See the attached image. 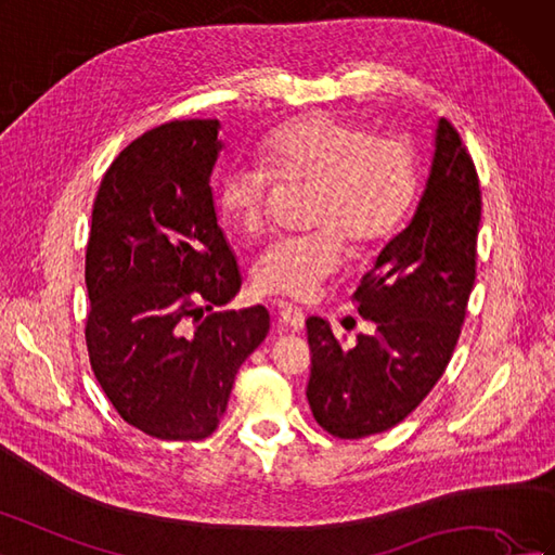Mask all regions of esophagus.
Listing matches in <instances>:
<instances>
[{"label": "esophagus", "instance_id": "34e87169", "mask_svg": "<svg viewBox=\"0 0 555 555\" xmlns=\"http://www.w3.org/2000/svg\"><path fill=\"white\" fill-rule=\"evenodd\" d=\"M278 324H280V326H287V328H292V332H304V326H306V314H304L301 310H298V308H292V306H284V304H280Z\"/></svg>", "mask_w": 555, "mask_h": 555}]
</instances>
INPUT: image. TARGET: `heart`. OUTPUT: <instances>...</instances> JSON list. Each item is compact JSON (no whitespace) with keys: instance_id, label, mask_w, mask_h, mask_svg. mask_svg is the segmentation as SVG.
Here are the masks:
<instances>
[{"instance_id":"obj_1","label":"heart","mask_w":555,"mask_h":555,"mask_svg":"<svg viewBox=\"0 0 555 555\" xmlns=\"http://www.w3.org/2000/svg\"><path fill=\"white\" fill-rule=\"evenodd\" d=\"M274 170L241 163L219 189V209L245 237H259L268 221L275 177L314 189L310 229L284 237L254 263V284L266 294L308 298L338 273L346 240L354 251L380 247L397 233L415 196L417 166L403 138H376L371 128L318 114L280 130L266 146Z\"/></svg>"}]
</instances>
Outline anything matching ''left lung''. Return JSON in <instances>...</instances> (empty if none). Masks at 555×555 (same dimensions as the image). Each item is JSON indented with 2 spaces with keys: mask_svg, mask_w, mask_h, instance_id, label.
Masks as SVG:
<instances>
[{
  "mask_svg": "<svg viewBox=\"0 0 555 555\" xmlns=\"http://www.w3.org/2000/svg\"><path fill=\"white\" fill-rule=\"evenodd\" d=\"M481 189L457 130L439 118L431 166L406 229L378 254L354 292L373 334L352 348L332 324L308 318L312 352L306 397L338 439H362L401 423L451 362L476 278Z\"/></svg>",
  "mask_w": 555,
  "mask_h": 555,
  "instance_id": "1",
  "label": "left lung"
}]
</instances>
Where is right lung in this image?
Wrapping results in <instances>:
<instances>
[{"mask_svg": "<svg viewBox=\"0 0 555 555\" xmlns=\"http://www.w3.org/2000/svg\"><path fill=\"white\" fill-rule=\"evenodd\" d=\"M219 130L217 118H193L144 132L104 172L93 205L91 366L118 415L163 441L217 429L237 369L271 328L263 306L209 312L243 284L209 186Z\"/></svg>", "mask_w": 555, "mask_h": 555, "instance_id": "right-lung-1", "label": "right lung"}]
</instances>
